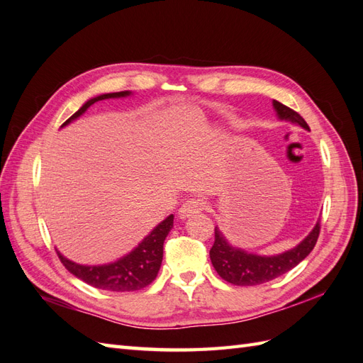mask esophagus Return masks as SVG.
Returning <instances> with one entry per match:
<instances>
[{
	"mask_svg": "<svg viewBox=\"0 0 363 363\" xmlns=\"http://www.w3.org/2000/svg\"><path fill=\"white\" fill-rule=\"evenodd\" d=\"M204 211V201L200 200V199H189L186 200L182 207L179 208V216L182 219H186V218H191L196 213H201Z\"/></svg>",
	"mask_w": 363,
	"mask_h": 363,
	"instance_id": "esophagus-1",
	"label": "esophagus"
}]
</instances>
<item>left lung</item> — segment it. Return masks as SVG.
Returning a JSON list of instances; mask_svg holds the SVG:
<instances>
[{
  "label": "left lung",
  "instance_id": "1",
  "mask_svg": "<svg viewBox=\"0 0 363 363\" xmlns=\"http://www.w3.org/2000/svg\"><path fill=\"white\" fill-rule=\"evenodd\" d=\"M272 107L280 121H288L294 125L309 130L306 121L292 108L276 100L272 101ZM318 236H320V219L316 221L312 232L298 245L280 252V255L260 256L232 245L221 230L215 227V242L211 248V260L219 277L225 281L236 284V286H256V284L277 279L298 265L301 260L311 255Z\"/></svg>",
  "mask_w": 363,
  "mask_h": 363
}]
</instances>
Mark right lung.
Here are the masks:
<instances>
[{
	"label": "right lung",
	"mask_w": 363,
	"mask_h": 363,
	"mask_svg": "<svg viewBox=\"0 0 363 363\" xmlns=\"http://www.w3.org/2000/svg\"><path fill=\"white\" fill-rule=\"evenodd\" d=\"M130 95V91L96 95L91 98V100H87L69 119L65 121L62 127H67L72 121L80 118L87 108L96 101L108 100V98H125ZM172 227L174 215H169L152 228L151 232L140 240L138 247L127 252L125 256L112 263H106V265H80V263H75L68 257H65L59 250L56 251L60 262L72 276L83 280L87 284H91L94 288L112 292L139 291L148 286V284L157 277V272L160 269L163 259V242Z\"/></svg>",
	"instance_id": "obj_1"
}]
</instances>
